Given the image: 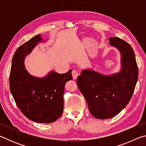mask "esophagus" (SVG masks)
Listing matches in <instances>:
<instances>
[{"mask_svg":"<svg viewBox=\"0 0 146 146\" xmlns=\"http://www.w3.org/2000/svg\"><path fill=\"white\" fill-rule=\"evenodd\" d=\"M71 73H72V75H73V78L74 79H76V78H77V76L78 75V71L76 70H73L72 71V72H71Z\"/></svg>","mask_w":146,"mask_h":146,"instance_id":"esophagus-1","label":"esophagus"}]
</instances>
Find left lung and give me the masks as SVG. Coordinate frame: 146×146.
Instances as JSON below:
<instances>
[{"label": "left lung", "mask_w": 146, "mask_h": 146, "mask_svg": "<svg viewBox=\"0 0 146 146\" xmlns=\"http://www.w3.org/2000/svg\"><path fill=\"white\" fill-rule=\"evenodd\" d=\"M111 46L121 55V70L111 75L84 70L76 84L85 97L89 110L98 119H108L118 114L129 103L138 81L135 55L129 44L118 37L109 38Z\"/></svg>", "instance_id": "left-lung-1"}]
</instances>
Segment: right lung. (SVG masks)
I'll return each instance as SVG.
<instances>
[{
  "mask_svg": "<svg viewBox=\"0 0 146 146\" xmlns=\"http://www.w3.org/2000/svg\"><path fill=\"white\" fill-rule=\"evenodd\" d=\"M41 41L38 35L17 49L12 59L9 86L17 106L27 118L49 123L62 114L64 86L73 78L72 70L64 74L51 71L43 78L31 75L25 69L24 59Z\"/></svg>",
  "mask_w": 146,
  "mask_h": 146,
  "instance_id": "obj_1",
  "label": "right lung"
}]
</instances>
